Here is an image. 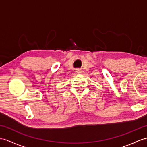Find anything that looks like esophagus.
I'll return each instance as SVG.
<instances>
[{
  "mask_svg": "<svg viewBox=\"0 0 147 147\" xmlns=\"http://www.w3.org/2000/svg\"><path fill=\"white\" fill-rule=\"evenodd\" d=\"M76 71V73L77 74H80V73H81V72H82L81 70L80 69H76V71Z\"/></svg>",
  "mask_w": 147,
  "mask_h": 147,
  "instance_id": "obj_1",
  "label": "esophagus"
}]
</instances>
